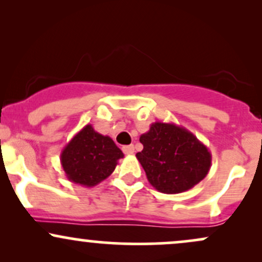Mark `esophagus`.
Wrapping results in <instances>:
<instances>
[{
    "label": "esophagus",
    "instance_id": "1",
    "mask_svg": "<svg viewBox=\"0 0 262 262\" xmlns=\"http://www.w3.org/2000/svg\"><path fill=\"white\" fill-rule=\"evenodd\" d=\"M122 150L125 155H130L134 152V145H125V146H123Z\"/></svg>",
    "mask_w": 262,
    "mask_h": 262
}]
</instances>
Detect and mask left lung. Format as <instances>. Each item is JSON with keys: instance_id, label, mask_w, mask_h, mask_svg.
<instances>
[{"instance_id": "8db88e82", "label": "left lung", "mask_w": 262, "mask_h": 262, "mask_svg": "<svg viewBox=\"0 0 262 262\" xmlns=\"http://www.w3.org/2000/svg\"><path fill=\"white\" fill-rule=\"evenodd\" d=\"M139 140L144 148L135 156L150 185L162 193H181L194 187L212 165L208 148L175 123H152Z\"/></svg>"}]
</instances>
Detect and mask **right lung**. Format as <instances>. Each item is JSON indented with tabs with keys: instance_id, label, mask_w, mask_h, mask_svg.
Returning a JSON list of instances; mask_svg holds the SVG:
<instances>
[{
	"instance_id": "1",
	"label": "right lung",
	"mask_w": 262,
	"mask_h": 262,
	"mask_svg": "<svg viewBox=\"0 0 262 262\" xmlns=\"http://www.w3.org/2000/svg\"><path fill=\"white\" fill-rule=\"evenodd\" d=\"M124 154L107 135L87 124L73 137L60 154V162L69 181L93 187L106 180Z\"/></svg>"
}]
</instances>
